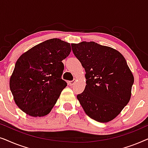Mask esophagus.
<instances>
[{
    "label": "esophagus",
    "mask_w": 148,
    "mask_h": 148,
    "mask_svg": "<svg viewBox=\"0 0 148 148\" xmlns=\"http://www.w3.org/2000/svg\"><path fill=\"white\" fill-rule=\"evenodd\" d=\"M75 81L72 80V81H70V82H69V84L70 86H73V85L75 84Z\"/></svg>",
    "instance_id": "obj_1"
}]
</instances>
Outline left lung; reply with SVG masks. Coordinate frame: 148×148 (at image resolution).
Segmentation results:
<instances>
[{
  "instance_id": "left-lung-1",
  "label": "left lung",
  "mask_w": 148,
  "mask_h": 148,
  "mask_svg": "<svg viewBox=\"0 0 148 148\" xmlns=\"http://www.w3.org/2000/svg\"><path fill=\"white\" fill-rule=\"evenodd\" d=\"M86 71V86L77 96L91 119L107 123L118 116L131 98L134 77L122 54L94 42L71 44Z\"/></svg>"
}]
</instances>
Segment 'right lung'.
<instances>
[{"mask_svg":"<svg viewBox=\"0 0 148 148\" xmlns=\"http://www.w3.org/2000/svg\"><path fill=\"white\" fill-rule=\"evenodd\" d=\"M71 50L69 43L53 38L34 46L18 58L9 86L22 111L34 117L49 114L67 86L61 79L62 60Z\"/></svg>","mask_w":148,"mask_h":148,"instance_id":"1","label":"right lung"}]
</instances>
